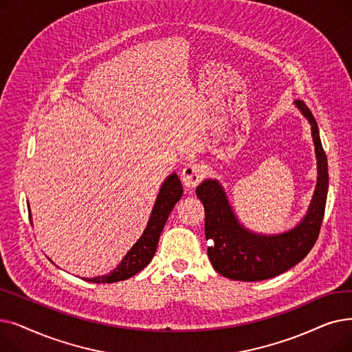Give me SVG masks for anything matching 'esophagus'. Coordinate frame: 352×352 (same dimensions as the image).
<instances>
[{
  "mask_svg": "<svg viewBox=\"0 0 352 352\" xmlns=\"http://www.w3.org/2000/svg\"><path fill=\"white\" fill-rule=\"evenodd\" d=\"M203 178H204L203 168L194 162L187 164V166L182 170V174H181L182 184H184L188 190L195 188L198 184H200Z\"/></svg>",
  "mask_w": 352,
  "mask_h": 352,
  "instance_id": "34e87169",
  "label": "esophagus"
}]
</instances>
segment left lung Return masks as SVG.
<instances>
[{
  "instance_id": "obj_1",
  "label": "left lung",
  "mask_w": 352,
  "mask_h": 352,
  "mask_svg": "<svg viewBox=\"0 0 352 352\" xmlns=\"http://www.w3.org/2000/svg\"><path fill=\"white\" fill-rule=\"evenodd\" d=\"M294 104L311 125L318 170L311 204L295 227L274 234L252 232L240 223L219 179L207 178L195 190L206 211L208 258L224 278L257 282L278 276L303 261L318 239L327 204L328 162L314 115L302 100H295Z\"/></svg>"
}]
</instances>
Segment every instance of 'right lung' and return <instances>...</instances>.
Wrapping results in <instances>:
<instances>
[{
  "label": "right lung",
  "instance_id": "right-lung-1",
  "mask_svg": "<svg viewBox=\"0 0 352 352\" xmlns=\"http://www.w3.org/2000/svg\"><path fill=\"white\" fill-rule=\"evenodd\" d=\"M181 197V181L177 173H173L165 178L162 186L160 187V192L157 195L154 207H152L151 216L142 236L129 249V252L124 256L120 263L108 274H102V276L94 278H83V280L94 283H113L129 279L135 276L138 272H141L152 261V257H154L160 236L164 230L168 216H170L171 210L175 207L177 201H179ZM30 220H32V211H30Z\"/></svg>",
  "mask_w": 352,
  "mask_h": 352
}]
</instances>
